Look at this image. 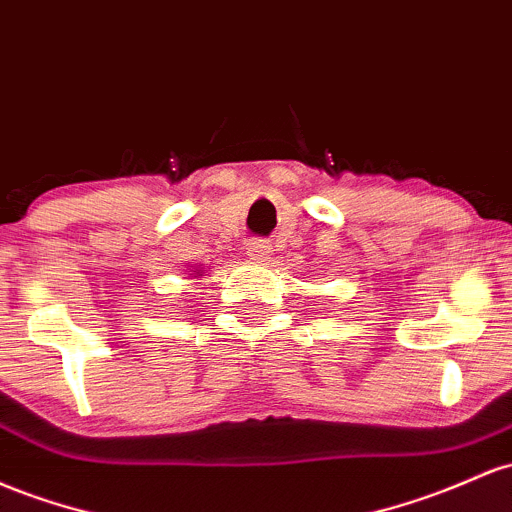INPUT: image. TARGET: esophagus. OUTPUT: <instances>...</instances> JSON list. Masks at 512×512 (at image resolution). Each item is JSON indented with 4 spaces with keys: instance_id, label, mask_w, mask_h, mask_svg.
<instances>
[{
    "instance_id": "obj_1",
    "label": "esophagus",
    "mask_w": 512,
    "mask_h": 512,
    "mask_svg": "<svg viewBox=\"0 0 512 512\" xmlns=\"http://www.w3.org/2000/svg\"><path fill=\"white\" fill-rule=\"evenodd\" d=\"M245 250H247V255H250L252 262H269V255H272V243H269V240H250Z\"/></svg>"
}]
</instances>
